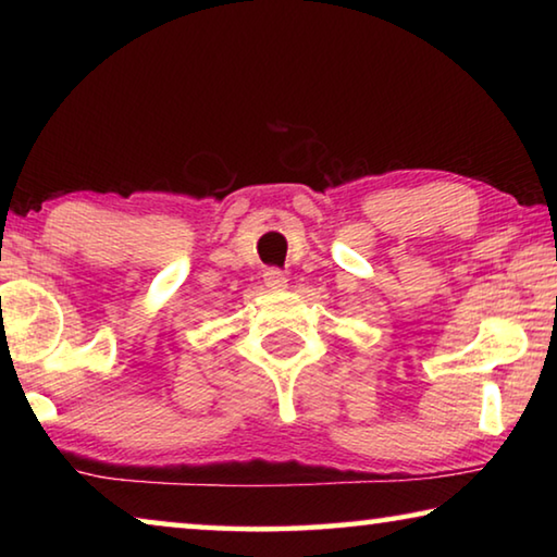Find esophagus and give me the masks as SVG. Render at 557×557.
Wrapping results in <instances>:
<instances>
[{
	"instance_id": "esophagus-1",
	"label": "esophagus",
	"mask_w": 557,
	"mask_h": 557,
	"mask_svg": "<svg viewBox=\"0 0 557 557\" xmlns=\"http://www.w3.org/2000/svg\"><path fill=\"white\" fill-rule=\"evenodd\" d=\"M265 285L272 289V292H282V289H287V277H285V272H280V270H268L265 275Z\"/></svg>"
}]
</instances>
